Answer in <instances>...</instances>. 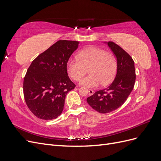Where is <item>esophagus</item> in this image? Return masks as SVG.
I'll return each instance as SVG.
<instances>
[{"label":"esophagus","mask_w":161,"mask_h":161,"mask_svg":"<svg viewBox=\"0 0 161 161\" xmlns=\"http://www.w3.org/2000/svg\"><path fill=\"white\" fill-rule=\"evenodd\" d=\"M88 92H89V95H92V94H93V93H94V91H92V89H89Z\"/></svg>","instance_id":"esophagus-1"}]
</instances>
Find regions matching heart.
Segmentation results:
<instances>
[{
    "label": "heart",
    "instance_id": "obj_1",
    "mask_svg": "<svg viewBox=\"0 0 161 161\" xmlns=\"http://www.w3.org/2000/svg\"><path fill=\"white\" fill-rule=\"evenodd\" d=\"M76 59L66 63L68 74L75 80H80L89 70L90 75L80 81V85L95 87L106 85L113 80L117 71V60L113 53L99 47L91 46L77 53Z\"/></svg>",
    "mask_w": 161,
    "mask_h": 161
}]
</instances>
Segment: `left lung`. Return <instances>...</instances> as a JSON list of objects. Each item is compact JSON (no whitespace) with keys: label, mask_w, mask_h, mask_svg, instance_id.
Masks as SVG:
<instances>
[{"label":"left lung","mask_w":161,"mask_h":161,"mask_svg":"<svg viewBox=\"0 0 161 161\" xmlns=\"http://www.w3.org/2000/svg\"><path fill=\"white\" fill-rule=\"evenodd\" d=\"M103 43L109 46L116 58V76L108 87L95 92L86 101L95 111L107 114L119 108L127 99L134 89L136 72L134 62L127 52L114 42Z\"/></svg>","instance_id":"obj_1"}]
</instances>
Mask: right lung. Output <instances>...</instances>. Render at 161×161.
<instances>
[{
    "label": "right lung",
    "mask_w": 161,
    "mask_h": 161,
    "mask_svg": "<svg viewBox=\"0 0 161 161\" xmlns=\"http://www.w3.org/2000/svg\"><path fill=\"white\" fill-rule=\"evenodd\" d=\"M79 44L76 41H58L27 69L23 80L24 98L37 118L51 120L62 114L66 95L75 87L68 76L66 63Z\"/></svg>",
    "instance_id": "1"
}]
</instances>
